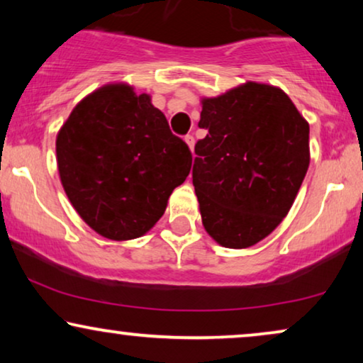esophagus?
<instances>
[{
	"mask_svg": "<svg viewBox=\"0 0 363 363\" xmlns=\"http://www.w3.org/2000/svg\"><path fill=\"white\" fill-rule=\"evenodd\" d=\"M185 142L188 143V147H190V150L193 152V147H195V137H193V135H186V137H185Z\"/></svg>",
	"mask_w": 363,
	"mask_h": 363,
	"instance_id": "obj_1",
	"label": "esophagus"
}]
</instances>
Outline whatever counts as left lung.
<instances>
[{
  "instance_id": "8db88e82",
  "label": "left lung",
  "mask_w": 363,
  "mask_h": 363,
  "mask_svg": "<svg viewBox=\"0 0 363 363\" xmlns=\"http://www.w3.org/2000/svg\"><path fill=\"white\" fill-rule=\"evenodd\" d=\"M193 186L203 226L225 247L266 238L291 210L309 168V123L281 89L247 82L203 101Z\"/></svg>"
}]
</instances>
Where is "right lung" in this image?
Returning a JSON list of instances; mask_svg holds the SVG:
<instances>
[{
    "label": "right lung",
    "instance_id": "obj_1",
    "mask_svg": "<svg viewBox=\"0 0 363 363\" xmlns=\"http://www.w3.org/2000/svg\"><path fill=\"white\" fill-rule=\"evenodd\" d=\"M56 153L72 206L92 230L117 241L145 235L160 220L193 160L150 97L125 84L79 102L57 133Z\"/></svg>",
    "mask_w": 363,
    "mask_h": 363
}]
</instances>
